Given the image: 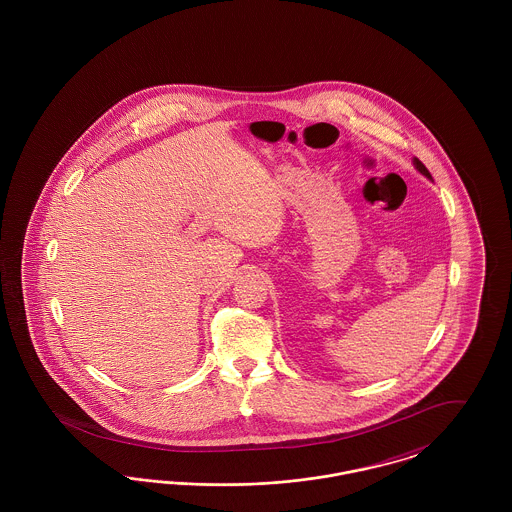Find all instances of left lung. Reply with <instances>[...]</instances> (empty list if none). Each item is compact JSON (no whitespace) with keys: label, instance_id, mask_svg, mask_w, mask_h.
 I'll return each mask as SVG.
<instances>
[{"label":"left lung","instance_id":"8db88e82","mask_svg":"<svg viewBox=\"0 0 512 512\" xmlns=\"http://www.w3.org/2000/svg\"><path fill=\"white\" fill-rule=\"evenodd\" d=\"M413 165H414V169H416V171L420 172V174H422V176H426V178H430V180H432V174H430V172H428V169H426V167H424V165H422V163H420V161H418V159H416V157H414V159H413Z\"/></svg>","mask_w":512,"mask_h":512}]
</instances>
